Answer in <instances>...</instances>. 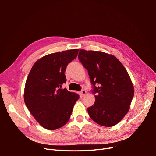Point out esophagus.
<instances>
[{"instance_id":"34e87169","label":"esophagus","mask_w":156,"mask_h":156,"mask_svg":"<svg viewBox=\"0 0 156 156\" xmlns=\"http://www.w3.org/2000/svg\"><path fill=\"white\" fill-rule=\"evenodd\" d=\"M86 94H87V91H86L85 90H82L80 92V95L82 96V97H83V96H84Z\"/></svg>"}]
</instances>
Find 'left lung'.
Here are the masks:
<instances>
[{"mask_svg": "<svg viewBox=\"0 0 156 156\" xmlns=\"http://www.w3.org/2000/svg\"><path fill=\"white\" fill-rule=\"evenodd\" d=\"M78 59L88 70L96 94L94 105L88 108L89 116L104 127L117 125L128 112L134 95L127 71L115 56L102 51L80 49Z\"/></svg>", "mask_w": 156, "mask_h": 156, "instance_id": "8db88e82", "label": "left lung"}]
</instances>
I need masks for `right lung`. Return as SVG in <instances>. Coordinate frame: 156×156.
<instances>
[{
    "mask_svg": "<svg viewBox=\"0 0 156 156\" xmlns=\"http://www.w3.org/2000/svg\"><path fill=\"white\" fill-rule=\"evenodd\" d=\"M79 49L46 55L33 66L26 80L25 103L39 124L55 130L69 121L77 93L62 88L66 83V66L78 55Z\"/></svg>",
    "mask_w": 156,
    "mask_h": 156,
    "instance_id": "1",
    "label": "right lung"
}]
</instances>
